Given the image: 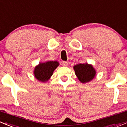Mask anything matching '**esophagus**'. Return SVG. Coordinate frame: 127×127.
<instances>
[{
	"mask_svg": "<svg viewBox=\"0 0 127 127\" xmlns=\"http://www.w3.org/2000/svg\"><path fill=\"white\" fill-rule=\"evenodd\" d=\"M63 64V66H67V65H68V63L67 62V61H63V62L62 63Z\"/></svg>",
	"mask_w": 127,
	"mask_h": 127,
	"instance_id": "esophagus-1",
	"label": "esophagus"
}]
</instances>
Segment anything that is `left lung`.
Here are the masks:
<instances>
[{
	"instance_id": "obj_1",
	"label": "left lung",
	"mask_w": 127,
	"mask_h": 127,
	"mask_svg": "<svg viewBox=\"0 0 127 127\" xmlns=\"http://www.w3.org/2000/svg\"><path fill=\"white\" fill-rule=\"evenodd\" d=\"M75 73L82 83L89 82L94 77L95 71L92 66L88 64H79L74 66Z\"/></svg>"
}]
</instances>
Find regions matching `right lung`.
<instances>
[{"instance_id": "add662e5", "label": "right lung", "mask_w": 127, "mask_h": 127, "mask_svg": "<svg viewBox=\"0 0 127 127\" xmlns=\"http://www.w3.org/2000/svg\"><path fill=\"white\" fill-rule=\"evenodd\" d=\"M59 63L57 61H48L40 63L36 66L34 71L35 77L38 81L46 82L50 78L53 74L54 70L58 66Z\"/></svg>"}]
</instances>
